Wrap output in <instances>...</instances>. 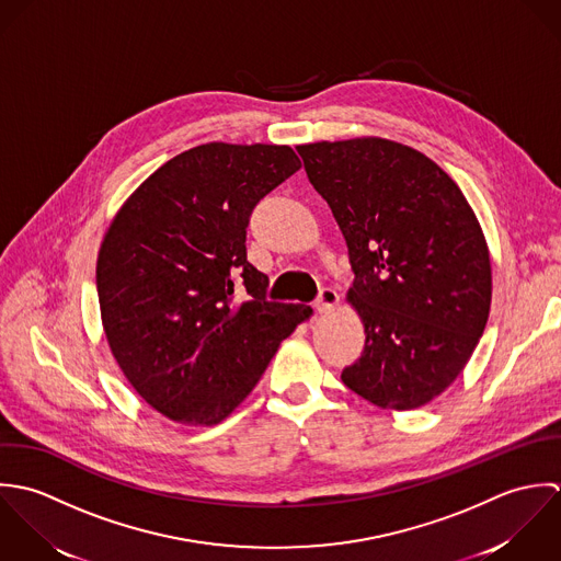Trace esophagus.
<instances>
[{
  "mask_svg": "<svg viewBox=\"0 0 561 561\" xmlns=\"http://www.w3.org/2000/svg\"><path fill=\"white\" fill-rule=\"evenodd\" d=\"M337 304H340V295H337L336 290L323 288L321 295H319V299L314 301V310H317L319 314H328L330 310L336 308Z\"/></svg>",
  "mask_w": 561,
  "mask_h": 561,
  "instance_id": "34e87169",
  "label": "esophagus"
}]
</instances>
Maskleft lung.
Listing matches in <instances>:
<instances>
[{"label":"left lung","instance_id":"obj_1","mask_svg":"<svg viewBox=\"0 0 561 561\" xmlns=\"http://www.w3.org/2000/svg\"><path fill=\"white\" fill-rule=\"evenodd\" d=\"M330 204L364 323L342 381L383 410H414L455 381L485 330L490 253L459 186L425 153L386 138L297 147Z\"/></svg>","mask_w":561,"mask_h":561}]
</instances>
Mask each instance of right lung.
<instances>
[{"label":"right lung","mask_w":561,"mask_h":561,"mask_svg":"<svg viewBox=\"0 0 561 561\" xmlns=\"http://www.w3.org/2000/svg\"><path fill=\"white\" fill-rule=\"evenodd\" d=\"M299 169L288 145H199L151 173L108 227L104 332L127 381L167 419L221 423L312 314L266 301L268 277L244 244L257 202Z\"/></svg>","instance_id":"add662e5"}]
</instances>
